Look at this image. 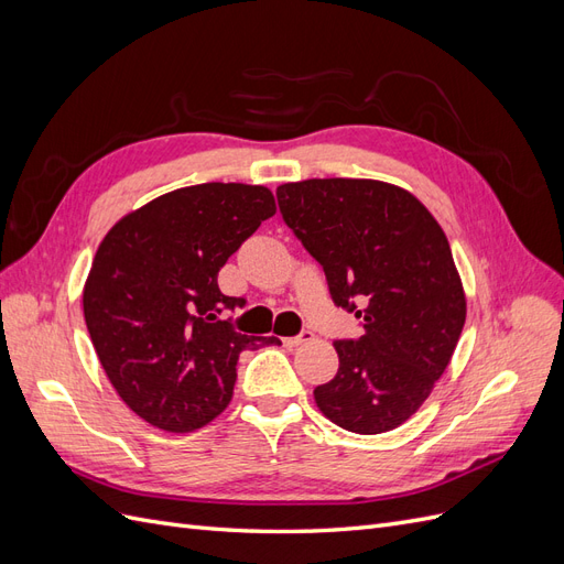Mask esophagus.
Returning a JSON list of instances; mask_svg holds the SVG:
<instances>
[{"instance_id": "esophagus-1", "label": "esophagus", "mask_w": 564, "mask_h": 564, "mask_svg": "<svg viewBox=\"0 0 564 564\" xmlns=\"http://www.w3.org/2000/svg\"><path fill=\"white\" fill-rule=\"evenodd\" d=\"M311 338H313V332L303 329L299 336H286V338H282V344H284L286 348H299L301 344H305V340H311Z\"/></svg>"}]
</instances>
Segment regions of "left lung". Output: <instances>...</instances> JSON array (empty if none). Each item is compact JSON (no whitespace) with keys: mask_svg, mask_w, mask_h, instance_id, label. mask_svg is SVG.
<instances>
[{"mask_svg":"<svg viewBox=\"0 0 564 564\" xmlns=\"http://www.w3.org/2000/svg\"><path fill=\"white\" fill-rule=\"evenodd\" d=\"M278 202L334 303L365 319L360 338L334 340L338 371L315 404L350 433L398 429L429 400L466 322L445 230L412 193L373 178L282 183Z\"/></svg>","mask_w":564,"mask_h":564,"instance_id":"left-lung-1","label":"left lung"}]
</instances>
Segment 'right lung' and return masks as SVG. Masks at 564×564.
<instances>
[{
    "label": "right lung",
    "instance_id": "right-lung-1",
    "mask_svg": "<svg viewBox=\"0 0 564 564\" xmlns=\"http://www.w3.org/2000/svg\"><path fill=\"white\" fill-rule=\"evenodd\" d=\"M278 212L265 185L199 183L129 212L98 245L84 319L117 395L155 429L191 433L232 400L240 352L280 346L218 319L245 305L218 270Z\"/></svg>",
    "mask_w": 564,
    "mask_h": 564
}]
</instances>
